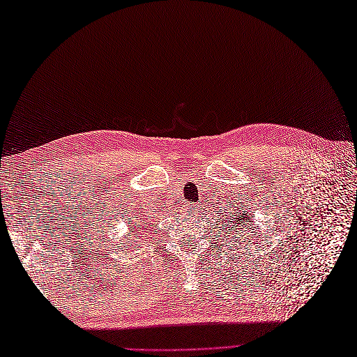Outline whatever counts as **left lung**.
Listing matches in <instances>:
<instances>
[{"label":"left lung","instance_id":"8db88e82","mask_svg":"<svg viewBox=\"0 0 357 357\" xmlns=\"http://www.w3.org/2000/svg\"><path fill=\"white\" fill-rule=\"evenodd\" d=\"M243 227H245V225H243Z\"/></svg>","mask_w":357,"mask_h":357}]
</instances>
